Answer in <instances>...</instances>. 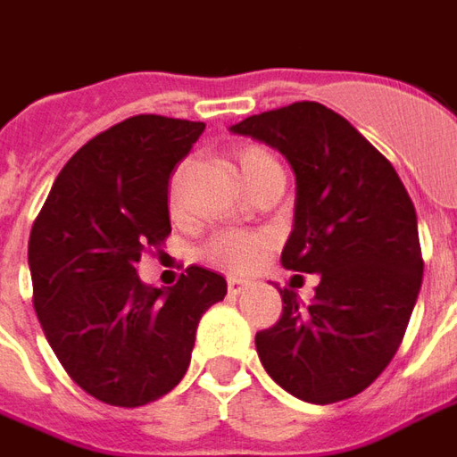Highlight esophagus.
Wrapping results in <instances>:
<instances>
[{
  "label": "esophagus",
  "mask_w": 457,
  "mask_h": 457,
  "mask_svg": "<svg viewBox=\"0 0 457 457\" xmlns=\"http://www.w3.org/2000/svg\"><path fill=\"white\" fill-rule=\"evenodd\" d=\"M252 287V281H247V278H239V277H228V288H229V294H245L247 288Z\"/></svg>",
  "instance_id": "esophagus-1"
}]
</instances>
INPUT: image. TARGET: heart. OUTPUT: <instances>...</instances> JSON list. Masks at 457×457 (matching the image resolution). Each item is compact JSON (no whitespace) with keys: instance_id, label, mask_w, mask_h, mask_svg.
I'll use <instances>...</instances> for the list:
<instances>
[{"instance_id":"b5f03b06","label":"heart","mask_w":457,"mask_h":457,"mask_svg":"<svg viewBox=\"0 0 457 457\" xmlns=\"http://www.w3.org/2000/svg\"><path fill=\"white\" fill-rule=\"evenodd\" d=\"M274 163H277V159L264 146L252 144V146H242L237 151V169L242 173V179L247 180L249 188ZM269 247H271V235L269 232L228 228L215 232L200 247V257L210 262L212 267L228 269V271H247L267 254Z\"/></svg>"}]
</instances>
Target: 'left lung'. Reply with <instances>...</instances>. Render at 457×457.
I'll use <instances>...</instances> for the list:
<instances>
[{
  "label": "left lung",
  "instance_id": "1",
  "mask_svg": "<svg viewBox=\"0 0 457 457\" xmlns=\"http://www.w3.org/2000/svg\"><path fill=\"white\" fill-rule=\"evenodd\" d=\"M278 149L296 173L291 271L320 274L316 298L257 333L271 379L311 403L364 392L402 345L423 278L416 210L389 159L320 103L252 114L232 127Z\"/></svg>",
  "mask_w": 457,
  "mask_h": 457
}]
</instances>
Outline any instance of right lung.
I'll list each match as a JSON object with an SVG mask.
<instances>
[{
    "label": "right lung",
    "instance_id": "obj_1",
    "mask_svg": "<svg viewBox=\"0 0 457 457\" xmlns=\"http://www.w3.org/2000/svg\"><path fill=\"white\" fill-rule=\"evenodd\" d=\"M203 121L137 114L75 151L29 237L34 308L80 389L110 406H144L183 379L200 316L225 278L188 267L179 284H141L137 262L170 235L169 179Z\"/></svg>",
    "mask_w": 457,
    "mask_h": 457
}]
</instances>
